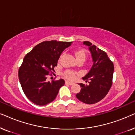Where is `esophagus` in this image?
<instances>
[{"label": "esophagus", "instance_id": "obj_1", "mask_svg": "<svg viewBox=\"0 0 135 135\" xmlns=\"http://www.w3.org/2000/svg\"><path fill=\"white\" fill-rule=\"evenodd\" d=\"M66 84H68V85H72L74 84L73 82H69V81H66Z\"/></svg>", "mask_w": 135, "mask_h": 135}]
</instances>
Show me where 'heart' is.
Returning <instances> with one entry per match:
<instances>
[{"label": "heart", "instance_id": "heart-1", "mask_svg": "<svg viewBox=\"0 0 135 135\" xmlns=\"http://www.w3.org/2000/svg\"><path fill=\"white\" fill-rule=\"evenodd\" d=\"M75 57H76L77 60H79V59H84L85 60L86 57V53L85 51L83 50H80L77 51L75 53ZM64 77L68 79H71V80H73V79H75V74L74 73L73 71H66L64 74Z\"/></svg>", "mask_w": 135, "mask_h": 135}]
</instances>
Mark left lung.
<instances>
[{"label": "left lung", "instance_id": "left-lung-1", "mask_svg": "<svg viewBox=\"0 0 135 135\" xmlns=\"http://www.w3.org/2000/svg\"><path fill=\"white\" fill-rule=\"evenodd\" d=\"M84 45L88 46L93 60V66L89 72L82 77L89 84H79L81 90L76 95L77 98L85 104H92L99 102L106 97L112 84L114 64L105 51L84 41Z\"/></svg>", "mask_w": 135, "mask_h": 135}]
</instances>
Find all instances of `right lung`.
Returning <instances> with one entry per match:
<instances>
[{"mask_svg":"<svg viewBox=\"0 0 135 135\" xmlns=\"http://www.w3.org/2000/svg\"><path fill=\"white\" fill-rule=\"evenodd\" d=\"M73 42L56 40L44 41L33 48L23 59L18 77L26 97L34 104L44 106L56 98L63 79L47 82V76L55 71L64 50Z\"/></svg>","mask_w":135,"mask_h":135,"instance_id":"1","label":"right lung"}]
</instances>
